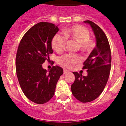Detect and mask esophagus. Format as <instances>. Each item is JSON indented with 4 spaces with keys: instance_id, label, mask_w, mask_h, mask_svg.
<instances>
[{
    "instance_id": "1",
    "label": "esophagus",
    "mask_w": 126,
    "mask_h": 126,
    "mask_svg": "<svg viewBox=\"0 0 126 126\" xmlns=\"http://www.w3.org/2000/svg\"><path fill=\"white\" fill-rule=\"evenodd\" d=\"M69 72L67 70L65 69H63V73H64V74H66Z\"/></svg>"
}]
</instances>
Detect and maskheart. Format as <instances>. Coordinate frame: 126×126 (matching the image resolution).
Wrapping results in <instances>:
<instances>
[{
	"instance_id": "heart-1",
	"label": "heart",
	"mask_w": 126,
	"mask_h": 126,
	"mask_svg": "<svg viewBox=\"0 0 126 126\" xmlns=\"http://www.w3.org/2000/svg\"><path fill=\"white\" fill-rule=\"evenodd\" d=\"M63 33L66 39L77 42L78 50L83 53H90L94 47V43L90 38V33L83 26L80 25L72 26L63 30ZM65 38L60 33H56L54 36L51 41L54 50L60 52L64 49L66 42ZM81 60V58L78 55L72 54H66L59 59V63L66 67H72L74 64L79 63Z\"/></svg>"
}]
</instances>
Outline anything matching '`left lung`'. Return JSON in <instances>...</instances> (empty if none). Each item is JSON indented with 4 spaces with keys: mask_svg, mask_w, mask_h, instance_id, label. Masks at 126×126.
I'll use <instances>...</instances> for the list:
<instances>
[{
    "mask_svg": "<svg viewBox=\"0 0 126 126\" xmlns=\"http://www.w3.org/2000/svg\"><path fill=\"white\" fill-rule=\"evenodd\" d=\"M84 22L92 27L96 46L84 62L82 69H86L87 75L74 72L75 79L70 88L76 99L86 103L95 100L103 92L110 76L111 55L108 40L103 30L91 21Z\"/></svg>",
    "mask_w": 126,
    "mask_h": 126,
    "instance_id": "1",
    "label": "left lung"
}]
</instances>
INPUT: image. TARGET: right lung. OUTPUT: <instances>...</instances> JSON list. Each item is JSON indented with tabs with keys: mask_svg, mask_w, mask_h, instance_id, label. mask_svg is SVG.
I'll return each mask as SVG.
<instances>
[{
	"mask_svg": "<svg viewBox=\"0 0 126 126\" xmlns=\"http://www.w3.org/2000/svg\"><path fill=\"white\" fill-rule=\"evenodd\" d=\"M58 25L41 22L30 29L21 40L16 56V72L22 91L30 100L44 104L54 95L63 69L52 66L47 71L42 64L53 52L51 41Z\"/></svg>",
	"mask_w": 126,
	"mask_h": 126,
	"instance_id": "right-lung-1",
	"label": "right lung"
}]
</instances>
